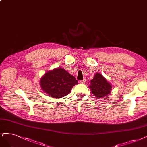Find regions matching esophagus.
Listing matches in <instances>:
<instances>
[{"instance_id": "esophagus-1", "label": "esophagus", "mask_w": 147, "mask_h": 147, "mask_svg": "<svg viewBox=\"0 0 147 147\" xmlns=\"http://www.w3.org/2000/svg\"><path fill=\"white\" fill-rule=\"evenodd\" d=\"M85 82H86V79H84V80H81L80 82V83H82V84H83V83H84Z\"/></svg>"}]
</instances>
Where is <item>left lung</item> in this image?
Here are the masks:
<instances>
[{
    "label": "left lung",
    "instance_id": "obj_1",
    "mask_svg": "<svg viewBox=\"0 0 147 147\" xmlns=\"http://www.w3.org/2000/svg\"><path fill=\"white\" fill-rule=\"evenodd\" d=\"M89 88L96 97L101 98L106 97L111 93L112 85L102 74L97 73L95 75L94 78L91 80Z\"/></svg>",
    "mask_w": 147,
    "mask_h": 147
}]
</instances>
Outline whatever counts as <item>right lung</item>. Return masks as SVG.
<instances>
[{"label": "right lung", "mask_w": 147, "mask_h": 147, "mask_svg": "<svg viewBox=\"0 0 147 147\" xmlns=\"http://www.w3.org/2000/svg\"><path fill=\"white\" fill-rule=\"evenodd\" d=\"M78 84L73 75L63 68H57L45 73L40 80L42 90L49 96L61 98L70 92L72 87Z\"/></svg>", "instance_id": "1"}]
</instances>
